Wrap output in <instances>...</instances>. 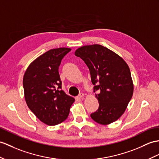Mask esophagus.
I'll list each match as a JSON object with an SVG mask.
<instances>
[{
	"label": "esophagus",
	"instance_id": "esophagus-1",
	"mask_svg": "<svg viewBox=\"0 0 159 159\" xmlns=\"http://www.w3.org/2000/svg\"><path fill=\"white\" fill-rule=\"evenodd\" d=\"M84 96V94H83V93H80V94L76 97V99H81V98L83 97Z\"/></svg>",
	"mask_w": 159,
	"mask_h": 159
}]
</instances>
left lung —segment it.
I'll list each match as a JSON object with an SVG mask.
<instances>
[{"mask_svg": "<svg viewBox=\"0 0 159 159\" xmlns=\"http://www.w3.org/2000/svg\"><path fill=\"white\" fill-rule=\"evenodd\" d=\"M88 66L99 102L91 118L101 125H108L121 117L131 99L134 85L128 65L121 57L100 44L84 46L76 50Z\"/></svg>", "mask_w": 159, "mask_h": 159, "instance_id": "obj_1", "label": "left lung"}]
</instances>
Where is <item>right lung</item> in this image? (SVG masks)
I'll return each mask as SVG.
<instances>
[{"instance_id":"obj_1","label":"right lung","mask_w":159,"mask_h":159,"mask_svg":"<svg viewBox=\"0 0 159 159\" xmlns=\"http://www.w3.org/2000/svg\"><path fill=\"white\" fill-rule=\"evenodd\" d=\"M71 48L51 49L35 59L23 79L25 99L29 109L42 122L56 125L68 117L75 99L62 90L59 67Z\"/></svg>"}]
</instances>
